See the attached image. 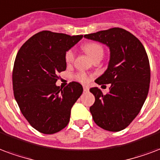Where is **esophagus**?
Returning a JSON list of instances; mask_svg holds the SVG:
<instances>
[{"label": "esophagus", "mask_w": 160, "mask_h": 160, "mask_svg": "<svg viewBox=\"0 0 160 160\" xmlns=\"http://www.w3.org/2000/svg\"><path fill=\"white\" fill-rule=\"evenodd\" d=\"M89 86H83V90H84V92H89Z\"/></svg>", "instance_id": "1"}]
</instances>
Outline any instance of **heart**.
Returning <instances> with one entry per match:
<instances>
[{"label": "heart", "instance_id": "obj_1", "mask_svg": "<svg viewBox=\"0 0 160 160\" xmlns=\"http://www.w3.org/2000/svg\"><path fill=\"white\" fill-rule=\"evenodd\" d=\"M83 50L87 53V55L92 59L95 60L97 58H102L104 54L103 46L97 41H90L83 45ZM65 61L67 63H71L74 59V52L72 49H69L65 53ZM74 79L82 83H86L90 80L89 76L84 73V72H79L74 75Z\"/></svg>", "mask_w": 160, "mask_h": 160}]
</instances>
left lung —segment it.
I'll use <instances>...</instances> for the list:
<instances>
[{"label": "left lung", "mask_w": 160, "mask_h": 160, "mask_svg": "<svg viewBox=\"0 0 160 160\" xmlns=\"http://www.w3.org/2000/svg\"><path fill=\"white\" fill-rule=\"evenodd\" d=\"M84 36L110 49L107 70L95 80L98 85L110 84L109 92L103 95L98 87L90 89L95 96L90 108L92 119L106 131H122L139 113L148 93L150 65L146 50L135 35L121 28Z\"/></svg>", "instance_id": "left-lung-1"}]
</instances>
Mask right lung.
Segmentation results:
<instances>
[{"instance_id":"add662e5","label":"right lung","mask_w":160,"mask_h":160,"mask_svg":"<svg viewBox=\"0 0 160 160\" xmlns=\"http://www.w3.org/2000/svg\"><path fill=\"white\" fill-rule=\"evenodd\" d=\"M82 37L44 30L29 38L16 56L14 98L24 118L41 133L54 134L65 128L71 108L83 92L75 81L63 89L56 86L58 74L67 67L65 53Z\"/></svg>"}]
</instances>
